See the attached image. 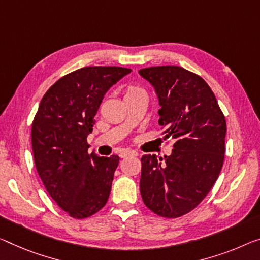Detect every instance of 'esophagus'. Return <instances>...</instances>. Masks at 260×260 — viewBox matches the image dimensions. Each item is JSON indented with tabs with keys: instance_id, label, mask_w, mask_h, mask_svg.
Returning <instances> with one entry per match:
<instances>
[{
	"instance_id": "obj_1",
	"label": "esophagus",
	"mask_w": 260,
	"mask_h": 260,
	"mask_svg": "<svg viewBox=\"0 0 260 260\" xmlns=\"http://www.w3.org/2000/svg\"><path fill=\"white\" fill-rule=\"evenodd\" d=\"M138 153L136 152V151H134V150H124V151H122L121 153H119V157L121 158H125V157H129V155H134V157H136V155H137Z\"/></svg>"
}]
</instances>
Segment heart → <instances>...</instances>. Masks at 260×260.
Listing matches in <instances>:
<instances>
[{
	"instance_id": "1",
	"label": "heart",
	"mask_w": 260,
	"mask_h": 260,
	"mask_svg": "<svg viewBox=\"0 0 260 260\" xmlns=\"http://www.w3.org/2000/svg\"><path fill=\"white\" fill-rule=\"evenodd\" d=\"M142 90L143 89H141L137 86H127L126 89H125V96H127V95L136 94V93H138V91H142Z\"/></svg>"
}]
</instances>
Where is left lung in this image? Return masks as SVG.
<instances>
[{"label": "left lung", "instance_id": "left-lung-1", "mask_svg": "<svg viewBox=\"0 0 260 260\" xmlns=\"http://www.w3.org/2000/svg\"><path fill=\"white\" fill-rule=\"evenodd\" d=\"M139 74L158 94L161 135L174 141L169 157H142V199L154 214L177 218L198 207L217 180L224 161L225 117L208 83L193 72L167 65Z\"/></svg>", "mask_w": 260, "mask_h": 260}]
</instances>
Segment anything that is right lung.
Segmentation results:
<instances>
[{
	"mask_svg": "<svg viewBox=\"0 0 260 260\" xmlns=\"http://www.w3.org/2000/svg\"><path fill=\"white\" fill-rule=\"evenodd\" d=\"M130 72L116 66L71 72L47 89L35 115L36 169L50 197L73 218L96 214L109 198L119 158L88 153L87 136L107 90Z\"/></svg>",
	"mask_w": 260,
	"mask_h": 260,
	"instance_id": "right-lung-1",
	"label": "right lung"
}]
</instances>
